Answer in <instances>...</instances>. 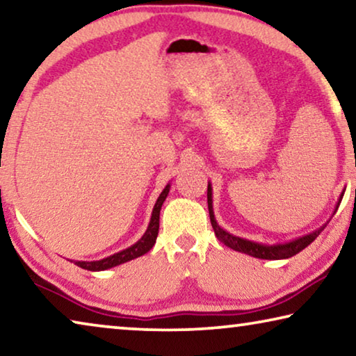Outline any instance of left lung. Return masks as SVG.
Instances as JSON below:
<instances>
[{
	"instance_id": "1",
	"label": "left lung",
	"mask_w": 356,
	"mask_h": 356,
	"mask_svg": "<svg viewBox=\"0 0 356 356\" xmlns=\"http://www.w3.org/2000/svg\"><path fill=\"white\" fill-rule=\"evenodd\" d=\"M343 196V195H342ZM207 206H209V217H211V223L213 228V233H216L217 239L225 244L229 249H233L236 252H242L247 253V255L255 257V258H263V259H282V258H290L296 253H300L301 250L306 249V247L314 242L315 238L325 229V227H321L320 229L314 231L307 236H302V238L296 239L290 242V244L285 245H263V244H257V242L247 241V239H241L236 238V236L227 233V231L222 229L216 222V217H213V211H212V188L211 185H207Z\"/></svg>"
}]
</instances>
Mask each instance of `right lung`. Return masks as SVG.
Segmentation results:
<instances>
[{"label":"right lung","instance_id":"right-lung-1","mask_svg":"<svg viewBox=\"0 0 356 356\" xmlns=\"http://www.w3.org/2000/svg\"><path fill=\"white\" fill-rule=\"evenodd\" d=\"M168 193H169V185H166L165 190L161 191V195L158 196L155 207H154V212H152L149 228H147V231H145V234L143 236V238L136 242V244L128 247L127 250L115 253V255L107 257L104 259H99V261H76L77 266L82 269H87V270H104V269L118 266V264L127 263V261H129V259H134L140 255H144V253H147L156 242L158 229H160V211H161L163 201L166 200Z\"/></svg>","mask_w":356,"mask_h":356}]
</instances>
